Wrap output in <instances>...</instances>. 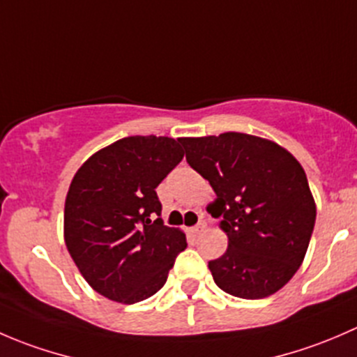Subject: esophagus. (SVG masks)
Listing matches in <instances>:
<instances>
[{
  "instance_id": "34e87169",
  "label": "esophagus",
  "mask_w": 357,
  "mask_h": 357,
  "mask_svg": "<svg viewBox=\"0 0 357 357\" xmlns=\"http://www.w3.org/2000/svg\"><path fill=\"white\" fill-rule=\"evenodd\" d=\"M204 229H205V222H204V221H199V222H197V225L192 228V233H193V235H200V233L204 231Z\"/></svg>"
}]
</instances>
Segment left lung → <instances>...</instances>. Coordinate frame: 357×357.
I'll use <instances>...</instances> for the list:
<instances>
[{
    "instance_id": "8db88e82",
    "label": "left lung",
    "mask_w": 357,
    "mask_h": 357,
    "mask_svg": "<svg viewBox=\"0 0 357 357\" xmlns=\"http://www.w3.org/2000/svg\"><path fill=\"white\" fill-rule=\"evenodd\" d=\"M186 162L211 183L228 248L208 261L215 285L240 298H264L304 261L316 221L314 199L297 158L243 132L181 138Z\"/></svg>"
}]
</instances>
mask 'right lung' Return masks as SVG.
<instances>
[{
    "label": "right lung",
    "mask_w": 357,
    "mask_h": 357,
    "mask_svg": "<svg viewBox=\"0 0 357 357\" xmlns=\"http://www.w3.org/2000/svg\"><path fill=\"white\" fill-rule=\"evenodd\" d=\"M181 139L129 136L91 155L66 199V245L86 282L103 297L135 304L164 287L181 229L160 218L155 188L181 162Z\"/></svg>",
    "instance_id": "obj_1"
}]
</instances>
